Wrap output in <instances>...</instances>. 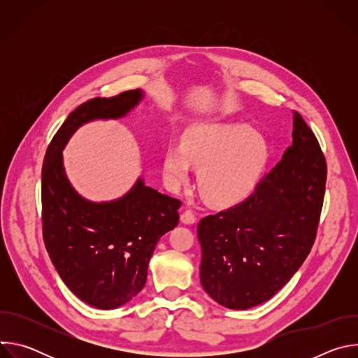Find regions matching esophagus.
Wrapping results in <instances>:
<instances>
[{
    "mask_svg": "<svg viewBox=\"0 0 358 358\" xmlns=\"http://www.w3.org/2000/svg\"><path fill=\"white\" fill-rule=\"evenodd\" d=\"M181 221L184 224H194L196 221V214L192 211V210H185L182 214H181Z\"/></svg>",
    "mask_w": 358,
    "mask_h": 358,
    "instance_id": "esophagus-1",
    "label": "esophagus"
}]
</instances>
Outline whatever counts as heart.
I'll use <instances>...</instances> for the list:
<instances>
[{
	"mask_svg": "<svg viewBox=\"0 0 358 358\" xmlns=\"http://www.w3.org/2000/svg\"><path fill=\"white\" fill-rule=\"evenodd\" d=\"M269 145L243 124H206L187 131L184 143L171 144L164 177L173 187L188 178L191 162L201 164L199 188L207 199L224 203L248 194L269 160Z\"/></svg>",
	"mask_w": 358,
	"mask_h": 358,
	"instance_id": "heart-1",
	"label": "heart"
}]
</instances>
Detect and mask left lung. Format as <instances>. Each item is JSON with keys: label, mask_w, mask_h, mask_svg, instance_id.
I'll use <instances>...</instances> for the list:
<instances>
[{"label": "left lung", "mask_w": 358, "mask_h": 358, "mask_svg": "<svg viewBox=\"0 0 358 358\" xmlns=\"http://www.w3.org/2000/svg\"><path fill=\"white\" fill-rule=\"evenodd\" d=\"M326 178L317 137L293 110V141L278 166L245 201L198 224L203 290L235 310L276 294L315 243Z\"/></svg>", "instance_id": "obj_1"}]
</instances>
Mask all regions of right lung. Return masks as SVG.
Returning a JSON list of instances; mask_svg holds the SVG:
<instances>
[{
    "label": "right lung",
    "mask_w": 358,
    "mask_h": 358,
    "mask_svg": "<svg viewBox=\"0 0 358 358\" xmlns=\"http://www.w3.org/2000/svg\"><path fill=\"white\" fill-rule=\"evenodd\" d=\"M140 99L134 89L85 101L50 140L42 164V235L49 258L75 296L105 310L127 303L144 287L157 242L178 225L181 201L138 180L117 201L89 202L65 176L62 147L80 124L117 119Z\"/></svg>",
    "instance_id": "add662e5"
}]
</instances>
